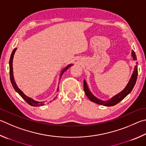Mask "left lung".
Segmentation results:
<instances>
[{
    "label": "left lung",
    "instance_id": "1",
    "mask_svg": "<svg viewBox=\"0 0 146 146\" xmlns=\"http://www.w3.org/2000/svg\"><path fill=\"white\" fill-rule=\"evenodd\" d=\"M132 54V57H133L134 60L137 59V57L135 55V53L134 52L133 50H132L131 52ZM137 75H138V68L137 66H135L134 68V71L133 73L132 74V76L129 80L128 84H127L126 87L124 88L123 91H121V92L117 95H115V96H113L112 98L110 100H107V101H102L100 100L99 99H98L97 98L93 96L91 92H90L89 89L87 87V85L86 84V80H84V92L87 95V96L89 98V99L92 102H94L97 103V104H99L101 105H104V106H113L117 104L119 102H120L122 100H123L124 98H125L127 95H128L129 92H130L132 89L135 86V84L136 83L137 81Z\"/></svg>",
    "mask_w": 146,
    "mask_h": 146
}]
</instances>
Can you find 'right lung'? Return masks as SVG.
Wrapping results in <instances>:
<instances>
[{"mask_svg":"<svg viewBox=\"0 0 146 146\" xmlns=\"http://www.w3.org/2000/svg\"><path fill=\"white\" fill-rule=\"evenodd\" d=\"M16 50L17 48H15L14 50H13V52L11 53V57H10V59H9V75H10V80H11V84L13 87V88L16 91V92H17L18 94H19L21 97L26 102H27L29 105H30L31 106H33V107H39V106H42L44 105V102H36V101L34 100L33 99L31 98H29L28 96H26L25 94H23V92L21 91V90L18 88L17 87V84H16L14 80V78H13V56H14V54H15V52L16 51ZM72 66V64H70L68 65V66H66V67L64 69V70H62V73H61V75H60V77H61V76L62 75V74L64 73V72L68 70V69L70 67V66ZM58 90H59V88L57 89V91Z\"/></svg>","mask_w":146,"mask_h":146,"instance_id":"1","label":"right lung"}]
</instances>
